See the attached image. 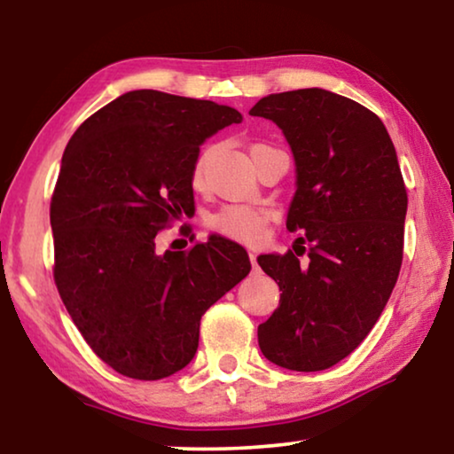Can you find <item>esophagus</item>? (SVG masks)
<instances>
[{
	"instance_id": "obj_1",
	"label": "esophagus",
	"mask_w": 454,
	"mask_h": 454,
	"mask_svg": "<svg viewBox=\"0 0 454 454\" xmlns=\"http://www.w3.org/2000/svg\"><path fill=\"white\" fill-rule=\"evenodd\" d=\"M250 262H252V269L258 270V262H256V254L250 252Z\"/></svg>"
}]
</instances>
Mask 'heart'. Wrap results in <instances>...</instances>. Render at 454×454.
I'll return each instance as SVG.
<instances>
[{
  "label": "heart",
  "instance_id": "1",
  "mask_svg": "<svg viewBox=\"0 0 454 454\" xmlns=\"http://www.w3.org/2000/svg\"><path fill=\"white\" fill-rule=\"evenodd\" d=\"M260 146V145H254ZM252 146V148H254ZM207 153L198 154L194 160V167H192V185L196 190H200L204 185V173H207ZM266 221H269V215L260 208H250V207H225L219 210L213 219H210V227L215 229L216 233L227 235V238L244 241V244H256L262 238Z\"/></svg>",
  "mask_w": 454,
  "mask_h": 454
}]
</instances>
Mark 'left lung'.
I'll use <instances>...</instances> for the list:
<instances>
[{
  "instance_id": "obj_1",
  "label": "left lung",
  "mask_w": 454,
  "mask_h": 454,
  "mask_svg": "<svg viewBox=\"0 0 454 454\" xmlns=\"http://www.w3.org/2000/svg\"><path fill=\"white\" fill-rule=\"evenodd\" d=\"M250 115L275 121L295 159L289 231L301 254H262L258 264L283 291L258 326L260 351L295 372L345 359L380 318L403 262L407 190L380 117L325 89L269 95Z\"/></svg>"
}]
</instances>
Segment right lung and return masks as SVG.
I'll use <instances>...</instances> for the list:
<instances>
[{"instance_id":"obj_1","label":"right lung","mask_w":454,"mask_h":454,"mask_svg":"<svg viewBox=\"0 0 454 454\" xmlns=\"http://www.w3.org/2000/svg\"><path fill=\"white\" fill-rule=\"evenodd\" d=\"M241 120L227 105L129 90L67 142L51 198L55 285L90 349L123 376L160 380L185 368L202 314L252 269L223 238L157 247L160 229L194 208L200 145Z\"/></svg>"}]
</instances>
